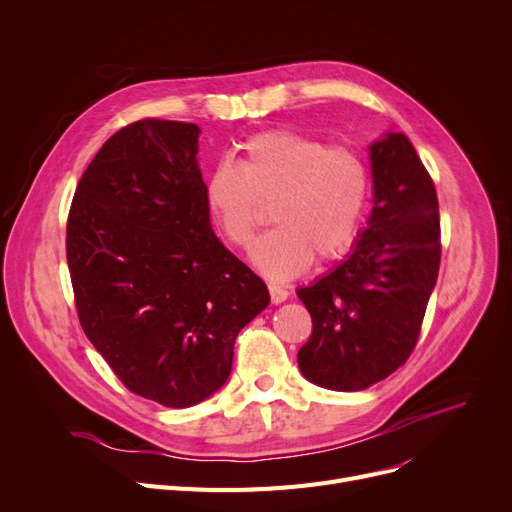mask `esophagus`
<instances>
[{
	"label": "esophagus",
	"mask_w": 512,
	"mask_h": 512,
	"mask_svg": "<svg viewBox=\"0 0 512 512\" xmlns=\"http://www.w3.org/2000/svg\"><path fill=\"white\" fill-rule=\"evenodd\" d=\"M267 290H270V297H272V303L278 305V303H284L288 299V290L278 286V284H267Z\"/></svg>",
	"instance_id": "esophagus-1"
}]
</instances>
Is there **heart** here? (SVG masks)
Masks as SVG:
<instances>
[{"label": "heart", "instance_id": "1", "mask_svg": "<svg viewBox=\"0 0 512 512\" xmlns=\"http://www.w3.org/2000/svg\"><path fill=\"white\" fill-rule=\"evenodd\" d=\"M369 197L371 170L357 149L290 130L249 139L240 166L222 161L207 182L211 218L240 251L251 249L272 205L278 226L253 251L272 280L303 274L315 255L342 257L361 232Z\"/></svg>", "mask_w": 512, "mask_h": 512}]
</instances>
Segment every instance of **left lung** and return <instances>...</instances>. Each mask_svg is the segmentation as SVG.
I'll list each match as a JSON object with an SVG mask.
<instances>
[{"instance_id": "1", "label": "left lung", "mask_w": 512, "mask_h": 512, "mask_svg": "<svg viewBox=\"0 0 512 512\" xmlns=\"http://www.w3.org/2000/svg\"><path fill=\"white\" fill-rule=\"evenodd\" d=\"M371 170L373 209L355 251L297 290L313 321L301 373L338 392L365 390L407 363L440 270L436 186L405 134L371 145Z\"/></svg>"}]
</instances>
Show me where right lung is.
Here are the masks:
<instances>
[{"label":"right lung","instance_id":"right-lung-1","mask_svg":"<svg viewBox=\"0 0 512 512\" xmlns=\"http://www.w3.org/2000/svg\"><path fill=\"white\" fill-rule=\"evenodd\" d=\"M199 126L143 118L80 176L66 259L83 332L116 378L184 409L224 386L265 282L215 238L197 166Z\"/></svg>","mask_w":512,"mask_h":512}]
</instances>
